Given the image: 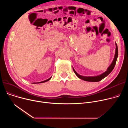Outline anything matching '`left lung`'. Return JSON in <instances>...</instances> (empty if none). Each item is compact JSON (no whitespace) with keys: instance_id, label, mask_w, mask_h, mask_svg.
I'll list each match as a JSON object with an SVG mask.
<instances>
[{"instance_id":"8db88e82","label":"left lung","mask_w":128,"mask_h":128,"mask_svg":"<svg viewBox=\"0 0 128 128\" xmlns=\"http://www.w3.org/2000/svg\"><path fill=\"white\" fill-rule=\"evenodd\" d=\"M118 46L117 45V44L116 43V51H115V56H114V58L112 60V64L110 65V66L108 67V68L107 69V70L103 72L102 74H100L98 76H82L78 74L75 71V70L72 68L74 72L75 73L76 76L80 79H81L84 81L86 82H98L100 81V80H102L103 78L106 77L107 76H108L112 72V71L113 70L114 68H115V66L116 65V63L117 61V59L118 58Z\"/></svg>"}]
</instances>
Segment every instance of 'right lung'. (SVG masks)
Segmentation results:
<instances>
[{"mask_svg": "<svg viewBox=\"0 0 128 128\" xmlns=\"http://www.w3.org/2000/svg\"><path fill=\"white\" fill-rule=\"evenodd\" d=\"M51 78V77H50V78H49V79H48L47 80H44V81H42V82H37V83H35V82H34L33 84H40V83H44V82H48V81H49V80H50V79Z\"/></svg>", "mask_w": 128, "mask_h": 128, "instance_id": "add662e5", "label": "right lung"}]
</instances>
